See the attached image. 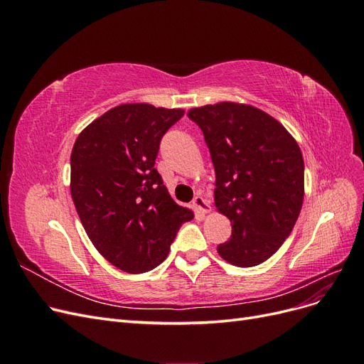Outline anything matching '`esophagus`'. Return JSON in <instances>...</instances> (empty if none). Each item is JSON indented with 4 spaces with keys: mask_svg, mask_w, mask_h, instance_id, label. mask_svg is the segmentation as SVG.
I'll use <instances>...</instances> for the list:
<instances>
[{
    "mask_svg": "<svg viewBox=\"0 0 364 364\" xmlns=\"http://www.w3.org/2000/svg\"><path fill=\"white\" fill-rule=\"evenodd\" d=\"M193 206L196 208V211H199L200 214H208L209 211H211V205H209V202L202 196H196L194 197Z\"/></svg>",
    "mask_w": 364,
    "mask_h": 364,
    "instance_id": "esophagus-1",
    "label": "esophagus"
}]
</instances>
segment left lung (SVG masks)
Segmentation results:
<instances>
[{
	"mask_svg": "<svg viewBox=\"0 0 364 364\" xmlns=\"http://www.w3.org/2000/svg\"><path fill=\"white\" fill-rule=\"evenodd\" d=\"M215 170L214 200L232 235L217 252L237 267L269 259L290 235L304 202L296 139L261 109L234 102L193 107Z\"/></svg>",
	"mask_w": 364,
	"mask_h": 364,
	"instance_id": "obj_1",
	"label": "left lung"
}]
</instances>
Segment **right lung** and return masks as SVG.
<instances>
[{"mask_svg":"<svg viewBox=\"0 0 364 364\" xmlns=\"http://www.w3.org/2000/svg\"><path fill=\"white\" fill-rule=\"evenodd\" d=\"M183 109L126 103L109 109L77 136L71 197L95 249L112 266L146 273L167 258L191 209L176 203L155 168L159 142Z\"/></svg>","mask_w":364,"mask_h":364,"instance_id":"add662e5","label":"right lung"}]
</instances>
